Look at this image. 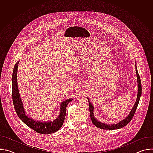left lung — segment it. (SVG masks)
<instances>
[{
	"label": "left lung",
	"instance_id": "1",
	"mask_svg": "<svg viewBox=\"0 0 153 153\" xmlns=\"http://www.w3.org/2000/svg\"><path fill=\"white\" fill-rule=\"evenodd\" d=\"M136 71L137 86H138L137 96L136 101L133 108L131 109V110L130 113H129V114L124 119L122 120L119 122H118L117 123H113V124H106V123H102V122H100L99 120H97L94 117V107L93 105L91 103V102H90L89 99L87 98V99H88V102H89V110H90V117H91V121H92L93 123L96 126H97L99 128L103 129H120V128H123V126H126L131 120V119H133V117L134 116V114L136 112V110L137 107L138 106V104H139V100H140L141 94H142L141 81H140V76H139L138 71H137L136 65Z\"/></svg>",
	"mask_w": 153,
	"mask_h": 153
}]
</instances>
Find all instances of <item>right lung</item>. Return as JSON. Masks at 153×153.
<instances>
[{
  "label": "right lung",
  "mask_w": 153,
  "mask_h": 153,
  "mask_svg": "<svg viewBox=\"0 0 153 153\" xmlns=\"http://www.w3.org/2000/svg\"><path fill=\"white\" fill-rule=\"evenodd\" d=\"M19 62V60L17 61L14 65L12 76V97L15 111L17 116L22 121L37 133L43 134H49L57 131L63 125L65 116H66L67 106L73 100V99H68L61 103L59 114L53 121H37L30 117L26 114L23 102L22 101L19 92L17 79Z\"/></svg>",
  "instance_id": "1"
}]
</instances>
